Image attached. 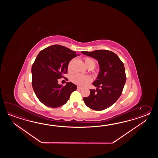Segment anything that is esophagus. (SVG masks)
I'll use <instances>...</instances> for the list:
<instances>
[{
    "label": "esophagus",
    "instance_id": "obj_1",
    "mask_svg": "<svg viewBox=\"0 0 158 158\" xmlns=\"http://www.w3.org/2000/svg\"><path fill=\"white\" fill-rule=\"evenodd\" d=\"M77 90H81V89H82V88L80 86H77Z\"/></svg>",
    "mask_w": 158,
    "mask_h": 158
}]
</instances>
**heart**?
<instances>
[{
    "instance_id": "b5f03b06",
    "label": "heart",
    "mask_w": 158,
    "mask_h": 158,
    "mask_svg": "<svg viewBox=\"0 0 158 158\" xmlns=\"http://www.w3.org/2000/svg\"><path fill=\"white\" fill-rule=\"evenodd\" d=\"M84 59L86 65L89 69H93L95 67L96 61L92 57H85ZM72 62L73 60L70 61L68 64V71L69 72H71L72 71ZM71 80L73 83L78 85L79 86H83L88 82H90L91 81V77L89 75H82L79 73H76L71 77Z\"/></svg>"
}]
</instances>
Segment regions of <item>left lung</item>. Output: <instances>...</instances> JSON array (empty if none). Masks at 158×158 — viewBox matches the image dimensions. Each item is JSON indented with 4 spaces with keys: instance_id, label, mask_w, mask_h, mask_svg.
I'll return each mask as SVG.
<instances>
[{
    "instance_id": "8db88e82",
    "label": "left lung",
    "mask_w": 158,
    "mask_h": 158,
    "mask_svg": "<svg viewBox=\"0 0 158 158\" xmlns=\"http://www.w3.org/2000/svg\"><path fill=\"white\" fill-rule=\"evenodd\" d=\"M81 52L97 60L100 66V72L93 83L97 89L90 90L89 96L84 98V103L93 110H104L114 104L122 94L127 80L124 65L118 55L111 51Z\"/></svg>"
}]
</instances>
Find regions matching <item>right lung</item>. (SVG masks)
I'll return each instance as SVG.
<instances>
[{
    "label": "right lung",
    "instance_id": "right-lung-1",
    "mask_svg": "<svg viewBox=\"0 0 158 158\" xmlns=\"http://www.w3.org/2000/svg\"><path fill=\"white\" fill-rule=\"evenodd\" d=\"M79 54L55 44L41 51L32 67V86L38 99L47 107L57 108L65 104L77 86L71 82L63 86L58 79L67 73L68 64Z\"/></svg>",
    "mask_w": 158,
    "mask_h": 158
}]
</instances>
